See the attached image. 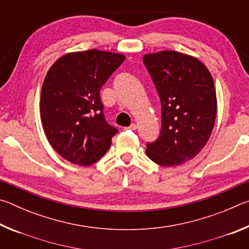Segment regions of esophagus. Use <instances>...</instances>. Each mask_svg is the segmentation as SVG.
<instances>
[{
	"label": "esophagus",
	"instance_id": "obj_1",
	"mask_svg": "<svg viewBox=\"0 0 249 249\" xmlns=\"http://www.w3.org/2000/svg\"><path fill=\"white\" fill-rule=\"evenodd\" d=\"M124 129H130V130H135V129H137V125L135 124V123H133V124H130L128 127H125Z\"/></svg>",
	"mask_w": 249,
	"mask_h": 249
}]
</instances>
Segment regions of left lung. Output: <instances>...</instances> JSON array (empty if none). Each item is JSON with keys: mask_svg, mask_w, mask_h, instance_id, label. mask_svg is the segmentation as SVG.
Instances as JSON below:
<instances>
[{"mask_svg": "<svg viewBox=\"0 0 249 249\" xmlns=\"http://www.w3.org/2000/svg\"><path fill=\"white\" fill-rule=\"evenodd\" d=\"M142 61L161 102V130L146 154L163 167L180 166L206 145L217 101L212 74L196 57L176 50L147 53Z\"/></svg>", "mask_w": 249, "mask_h": 249, "instance_id": "8db88e82", "label": "left lung"}]
</instances>
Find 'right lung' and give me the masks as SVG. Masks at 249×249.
<instances>
[{
	"label": "right lung",
	"mask_w": 249,
	"mask_h": 249,
	"mask_svg": "<svg viewBox=\"0 0 249 249\" xmlns=\"http://www.w3.org/2000/svg\"><path fill=\"white\" fill-rule=\"evenodd\" d=\"M124 60V54L98 49L69 53L46 74L39 105L44 132L74 165L90 166L111 147L117 129L104 119L100 90Z\"/></svg>",
	"instance_id": "1"
}]
</instances>
